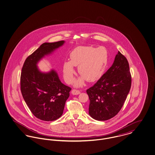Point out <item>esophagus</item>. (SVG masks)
I'll use <instances>...</instances> for the list:
<instances>
[{
    "mask_svg": "<svg viewBox=\"0 0 155 155\" xmlns=\"http://www.w3.org/2000/svg\"><path fill=\"white\" fill-rule=\"evenodd\" d=\"M72 93L73 94H74V95H76V94H79L81 93L80 91L79 90H76V89H73L72 91Z\"/></svg>",
    "mask_w": 155,
    "mask_h": 155,
    "instance_id": "obj_1",
    "label": "esophagus"
}]
</instances>
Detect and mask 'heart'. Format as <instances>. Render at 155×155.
I'll return each instance as SVG.
<instances>
[{"label": "heart", "instance_id": "b5f03b06", "mask_svg": "<svg viewBox=\"0 0 155 155\" xmlns=\"http://www.w3.org/2000/svg\"><path fill=\"white\" fill-rule=\"evenodd\" d=\"M107 61L108 53L104 47H77L70 54V61L63 63L64 78L66 82L72 83L75 74L74 66H78V72L82 77L76 81V86L82 85L85 80L95 82L103 75Z\"/></svg>", "mask_w": 155, "mask_h": 155}]
</instances>
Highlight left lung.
I'll return each mask as SVG.
<instances>
[{
  "mask_svg": "<svg viewBox=\"0 0 155 155\" xmlns=\"http://www.w3.org/2000/svg\"><path fill=\"white\" fill-rule=\"evenodd\" d=\"M131 83L129 63L119 51L112 66L86 91L90 100V116L97 120H107L114 117L122 109Z\"/></svg>",
  "mask_w": 155,
  "mask_h": 155,
  "instance_id": "left-lung-1",
  "label": "left lung"
}]
</instances>
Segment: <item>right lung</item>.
<instances>
[{
	"label": "right lung",
	"instance_id": "right-lung-1",
	"mask_svg": "<svg viewBox=\"0 0 155 155\" xmlns=\"http://www.w3.org/2000/svg\"><path fill=\"white\" fill-rule=\"evenodd\" d=\"M64 42L43 43L26 59L21 69V93L31 113L41 120L53 121L62 116L72 89L61 82L55 71L41 72L36 63Z\"/></svg>",
	"mask_w": 155,
	"mask_h": 155
}]
</instances>
